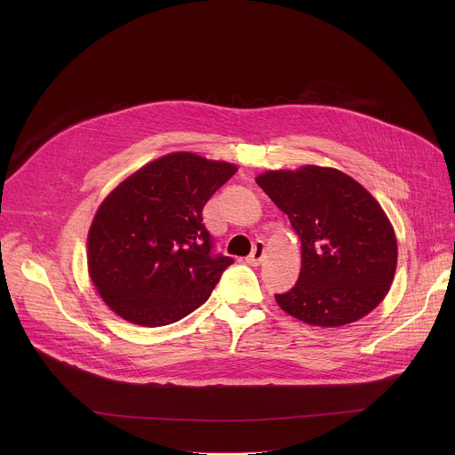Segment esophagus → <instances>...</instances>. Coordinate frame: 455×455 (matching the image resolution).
I'll return each mask as SVG.
<instances>
[{
  "instance_id": "obj_1",
  "label": "esophagus",
  "mask_w": 455,
  "mask_h": 455,
  "mask_svg": "<svg viewBox=\"0 0 455 455\" xmlns=\"http://www.w3.org/2000/svg\"><path fill=\"white\" fill-rule=\"evenodd\" d=\"M265 251H267L265 243H263V241H257V243L253 244L251 253L248 255L246 261H248L251 267H259V265H261V263L265 261Z\"/></svg>"
}]
</instances>
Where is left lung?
Segmentation results:
<instances>
[{
    "label": "left lung",
    "instance_id": "1",
    "mask_svg": "<svg viewBox=\"0 0 455 455\" xmlns=\"http://www.w3.org/2000/svg\"><path fill=\"white\" fill-rule=\"evenodd\" d=\"M257 183L300 237L299 281L275 295L277 304L322 328L344 326L372 311L395 279L398 244L371 194L351 176L316 165L268 171Z\"/></svg>",
    "mask_w": 455,
    "mask_h": 455
}]
</instances>
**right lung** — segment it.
Returning <instances> with one entry per match:
<instances>
[{"mask_svg":"<svg viewBox=\"0 0 455 455\" xmlns=\"http://www.w3.org/2000/svg\"><path fill=\"white\" fill-rule=\"evenodd\" d=\"M237 167L192 153L158 158L122 181L88 235L90 277L124 320L160 328L198 309L234 263L216 251L204 207Z\"/></svg>","mask_w":455,"mask_h":455,"instance_id":"1","label":"right lung"}]
</instances>
